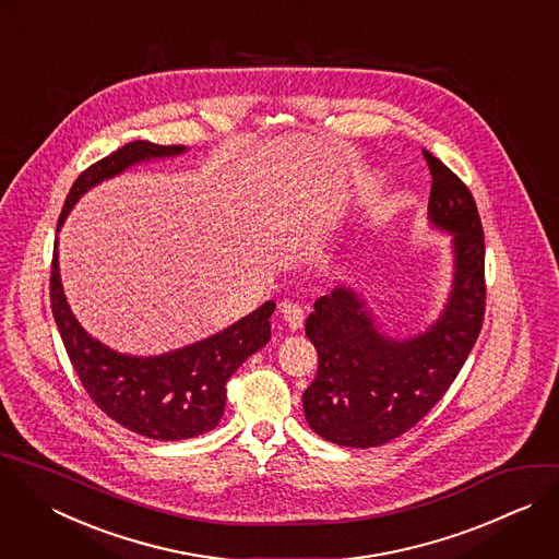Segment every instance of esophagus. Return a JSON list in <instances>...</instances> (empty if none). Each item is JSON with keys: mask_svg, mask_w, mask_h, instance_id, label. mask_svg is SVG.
Returning <instances> with one entry per match:
<instances>
[{"mask_svg": "<svg viewBox=\"0 0 559 559\" xmlns=\"http://www.w3.org/2000/svg\"><path fill=\"white\" fill-rule=\"evenodd\" d=\"M280 312H282V317H284V321H286V325L290 328V330H299V328H304V308L299 306V304H293V301H282L280 304Z\"/></svg>", "mask_w": 559, "mask_h": 559, "instance_id": "obj_1", "label": "esophagus"}]
</instances>
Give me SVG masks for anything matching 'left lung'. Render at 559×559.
Here are the masks:
<instances>
[{
	"label": "left lung",
	"instance_id": "obj_1",
	"mask_svg": "<svg viewBox=\"0 0 559 559\" xmlns=\"http://www.w3.org/2000/svg\"><path fill=\"white\" fill-rule=\"evenodd\" d=\"M428 223L450 236L452 280L439 317L411 336H391L367 299L336 286L314 301L306 336L319 369L304 391L308 426L347 448L382 445L413 428L448 391L472 352L485 312V242L476 203L428 151Z\"/></svg>",
	"mask_w": 559,
	"mask_h": 559
}]
</instances>
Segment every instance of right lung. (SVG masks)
<instances>
[{
  "label": "right lung",
  "mask_w": 559,
  "mask_h": 559,
  "mask_svg": "<svg viewBox=\"0 0 559 559\" xmlns=\"http://www.w3.org/2000/svg\"><path fill=\"white\" fill-rule=\"evenodd\" d=\"M183 153H188L186 146H159L138 140L100 159L74 181L57 236L72 207L92 188L138 164ZM50 299L68 356L90 397L127 430L157 441L192 439L218 426L227 400L225 384L251 354L271 341L269 319L275 310L273 301H264L225 330L166 354H122L94 338L74 317L61 284L59 238L55 240Z\"/></svg>",
  "instance_id": "1"
}]
</instances>
